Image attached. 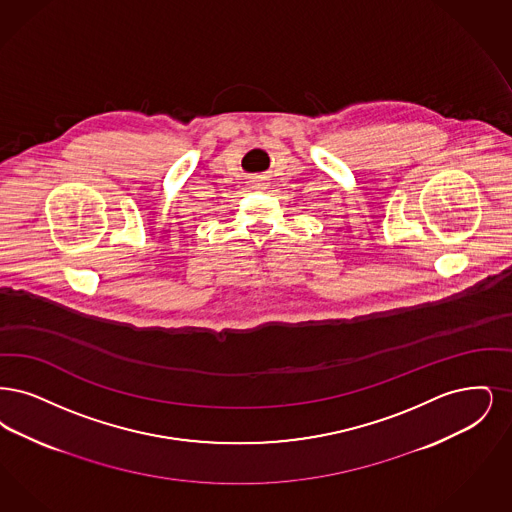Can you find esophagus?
Returning <instances> with one entry per match:
<instances>
[{
    "instance_id": "34e87169",
    "label": "esophagus",
    "mask_w": 512,
    "mask_h": 512,
    "mask_svg": "<svg viewBox=\"0 0 512 512\" xmlns=\"http://www.w3.org/2000/svg\"><path fill=\"white\" fill-rule=\"evenodd\" d=\"M252 187H254V189H266L267 181H264V179H254V181H252Z\"/></svg>"
}]
</instances>
